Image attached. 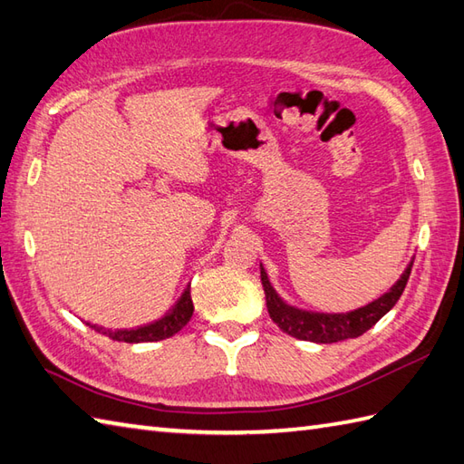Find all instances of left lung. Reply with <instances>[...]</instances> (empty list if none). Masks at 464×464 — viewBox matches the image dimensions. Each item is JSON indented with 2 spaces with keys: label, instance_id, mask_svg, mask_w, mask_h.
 I'll use <instances>...</instances> for the list:
<instances>
[{
  "label": "left lung",
  "instance_id": "1",
  "mask_svg": "<svg viewBox=\"0 0 464 464\" xmlns=\"http://www.w3.org/2000/svg\"><path fill=\"white\" fill-rule=\"evenodd\" d=\"M411 269H412V263H409V267L401 275V279L377 301L364 304V307L354 309L351 313H333V314L311 313V311L291 307V304L285 303L277 295V291L271 287L263 265H261V283L265 289V299H267L269 317L277 323V327L283 333H287L291 337L301 339V341L337 343L344 339L361 337L364 331H369L374 323L395 307V303L401 299L402 291L407 287Z\"/></svg>",
  "mask_w": 464,
  "mask_h": 464
}]
</instances>
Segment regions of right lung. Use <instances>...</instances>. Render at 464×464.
I'll list each match as a JSON object with an SVG mask.
<instances>
[{
	"label": "right lung",
	"mask_w": 464,
	"mask_h": 464,
	"mask_svg": "<svg viewBox=\"0 0 464 464\" xmlns=\"http://www.w3.org/2000/svg\"><path fill=\"white\" fill-rule=\"evenodd\" d=\"M193 314V301H191V289L187 287L183 291V295L179 297V301L175 303V307L161 317L160 321H153L150 324H143V327L137 329H103L97 327V324H90L92 329H95L97 333H103L107 337L113 341H123V343H153V341H163L173 337L175 333H179L187 323H189Z\"/></svg>",
	"instance_id": "right-lung-1"
}]
</instances>
